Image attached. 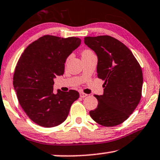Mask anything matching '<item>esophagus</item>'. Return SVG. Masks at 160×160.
<instances>
[{"label": "esophagus", "mask_w": 160, "mask_h": 160, "mask_svg": "<svg viewBox=\"0 0 160 160\" xmlns=\"http://www.w3.org/2000/svg\"><path fill=\"white\" fill-rule=\"evenodd\" d=\"M80 97H82V98H84V97H87V96H88V94H86V93H83V92H80Z\"/></svg>", "instance_id": "34e87169"}]
</instances>
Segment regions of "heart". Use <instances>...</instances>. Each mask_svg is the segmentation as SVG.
Masks as SVG:
<instances>
[{
    "mask_svg": "<svg viewBox=\"0 0 160 160\" xmlns=\"http://www.w3.org/2000/svg\"><path fill=\"white\" fill-rule=\"evenodd\" d=\"M91 52H92V51H91V50H85L82 51V55L89 54V53H91Z\"/></svg>",
    "mask_w": 160,
    "mask_h": 160,
    "instance_id": "b5f03b06",
    "label": "heart"
}]
</instances>
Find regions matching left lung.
Listing matches in <instances>:
<instances>
[{
    "instance_id": "1",
    "label": "left lung",
    "mask_w": 160,
    "mask_h": 160,
    "mask_svg": "<svg viewBox=\"0 0 160 160\" xmlns=\"http://www.w3.org/2000/svg\"><path fill=\"white\" fill-rule=\"evenodd\" d=\"M84 42L97 54V76L105 80L103 94L94 95L97 108L89 114L102 126H116L129 118L141 99V67L130 50L113 37H87Z\"/></svg>"
}]
</instances>
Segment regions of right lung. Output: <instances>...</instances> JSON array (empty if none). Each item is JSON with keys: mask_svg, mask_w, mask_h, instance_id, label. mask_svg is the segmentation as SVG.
Masks as SVG:
<instances>
[{"mask_svg": "<svg viewBox=\"0 0 160 160\" xmlns=\"http://www.w3.org/2000/svg\"><path fill=\"white\" fill-rule=\"evenodd\" d=\"M80 43L77 37L43 36L27 47L17 63L13 85L19 103L39 126L49 128L61 124L79 98L74 90L53 93V80L63 75L67 57Z\"/></svg>", "mask_w": 160, "mask_h": 160, "instance_id": "right-lung-1", "label": "right lung"}]
</instances>
